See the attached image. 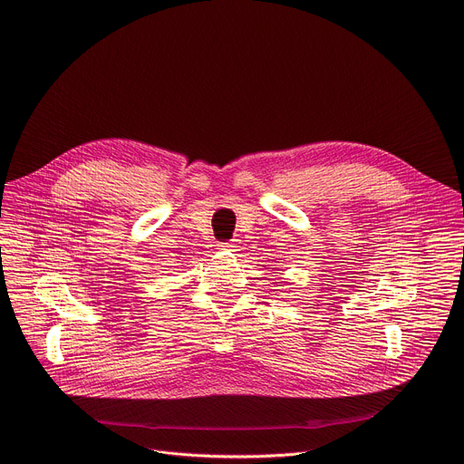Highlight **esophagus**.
<instances>
[{
    "instance_id": "34e87169",
    "label": "esophagus",
    "mask_w": 464,
    "mask_h": 464,
    "mask_svg": "<svg viewBox=\"0 0 464 464\" xmlns=\"http://www.w3.org/2000/svg\"><path fill=\"white\" fill-rule=\"evenodd\" d=\"M218 247L224 249V251H233V249H235V242H233V240H231V242H220Z\"/></svg>"
}]
</instances>
